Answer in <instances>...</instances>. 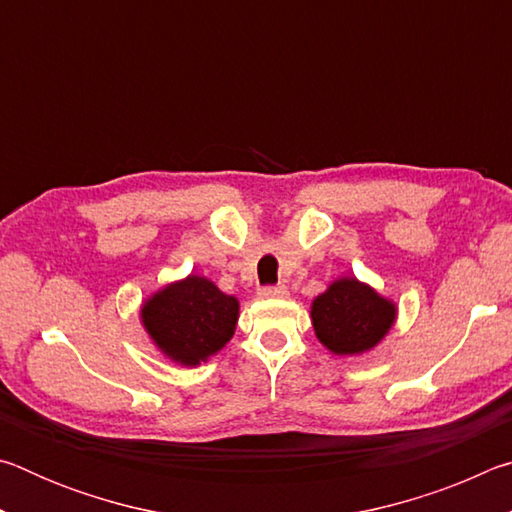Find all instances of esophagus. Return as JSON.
<instances>
[{
  "mask_svg": "<svg viewBox=\"0 0 512 512\" xmlns=\"http://www.w3.org/2000/svg\"><path fill=\"white\" fill-rule=\"evenodd\" d=\"M287 287L284 284H275V287H264L262 291H259V296L262 298H284L287 296Z\"/></svg>",
  "mask_w": 512,
  "mask_h": 512,
  "instance_id": "1",
  "label": "esophagus"
}]
</instances>
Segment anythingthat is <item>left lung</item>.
I'll return each instance as SVG.
<instances>
[{"mask_svg": "<svg viewBox=\"0 0 512 512\" xmlns=\"http://www.w3.org/2000/svg\"><path fill=\"white\" fill-rule=\"evenodd\" d=\"M397 309L368 284L341 277L311 305L318 341L334 354H361L384 339Z\"/></svg>", "mask_w": 512, "mask_h": 512, "instance_id": "left-lung-1", "label": "left lung"}]
</instances>
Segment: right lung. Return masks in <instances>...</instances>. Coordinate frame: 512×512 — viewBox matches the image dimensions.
Instances as JSON below:
<instances>
[{"label": "right lung", "instance_id": "add662e5", "mask_svg": "<svg viewBox=\"0 0 512 512\" xmlns=\"http://www.w3.org/2000/svg\"><path fill=\"white\" fill-rule=\"evenodd\" d=\"M239 300L225 296L207 277L189 275L144 302L142 323L169 359L198 366L232 339Z\"/></svg>", "mask_w": 512, "mask_h": 512}]
</instances>
